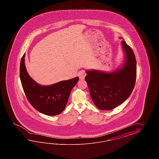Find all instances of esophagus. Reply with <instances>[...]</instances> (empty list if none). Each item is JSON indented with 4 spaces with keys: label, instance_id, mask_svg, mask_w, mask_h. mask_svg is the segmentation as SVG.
Here are the masks:
<instances>
[{
    "label": "esophagus",
    "instance_id": "esophagus-1",
    "mask_svg": "<svg viewBox=\"0 0 159 159\" xmlns=\"http://www.w3.org/2000/svg\"><path fill=\"white\" fill-rule=\"evenodd\" d=\"M86 75V71L84 69L81 70V71L78 73V77L80 79H84Z\"/></svg>",
    "mask_w": 159,
    "mask_h": 159
}]
</instances>
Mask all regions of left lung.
<instances>
[{"label": "left lung", "mask_w": 159, "mask_h": 159, "mask_svg": "<svg viewBox=\"0 0 159 159\" xmlns=\"http://www.w3.org/2000/svg\"><path fill=\"white\" fill-rule=\"evenodd\" d=\"M121 39V38H120ZM125 61L121 68L111 73L95 70L86 71L91 99L102 110H109L121 105L129 98L135 86L136 62L135 54L125 41H122Z\"/></svg>", "instance_id": "8db88e82"}]
</instances>
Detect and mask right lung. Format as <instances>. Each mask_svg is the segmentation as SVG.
<instances>
[{
  "instance_id": "1",
  "label": "right lung",
  "mask_w": 159,
  "mask_h": 159,
  "mask_svg": "<svg viewBox=\"0 0 159 159\" xmlns=\"http://www.w3.org/2000/svg\"><path fill=\"white\" fill-rule=\"evenodd\" d=\"M24 58L25 54L21 60L20 78L27 99L34 108L45 115L60 114L66 107L71 89L79 80L78 77L49 86H41L28 74Z\"/></svg>"
}]
</instances>
